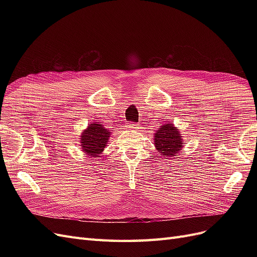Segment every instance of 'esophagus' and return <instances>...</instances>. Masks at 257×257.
<instances>
[{
    "instance_id": "obj_1",
    "label": "esophagus",
    "mask_w": 257,
    "mask_h": 257,
    "mask_svg": "<svg viewBox=\"0 0 257 257\" xmlns=\"http://www.w3.org/2000/svg\"><path fill=\"white\" fill-rule=\"evenodd\" d=\"M139 126H141V125H139V124L138 123H130L128 124V128L130 130H133V131H136V130H138L139 128Z\"/></svg>"
}]
</instances>
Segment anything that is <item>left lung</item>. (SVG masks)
<instances>
[{
  "mask_svg": "<svg viewBox=\"0 0 257 257\" xmlns=\"http://www.w3.org/2000/svg\"><path fill=\"white\" fill-rule=\"evenodd\" d=\"M153 143L155 149L164 158H176V155L182 150L183 139L181 132L172 122L165 123L155 131Z\"/></svg>",
  "mask_w": 257,
  "mask_h": 257,
  "instance_id": "8db88e82",
  "label": "left lung"
}]
</instances>
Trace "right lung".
<instances>
[{
    "instance_id": "1",
    "label": "right lung",
    "mask_w": 257,
    "mask_h": 257,
    "mask_svg": "<svg viewBox=\"0 0 257 257\" xmlns=\"http://www.w3.org/2000/svg\"><path fill=\"white\" fill-rule=\"evenodd\" d=\"M111 132L106 128L103 124L92 122L87 128L82 131L80 135V149L89 158H100L107 147Z\"/></svg>"
}]
</instances>
